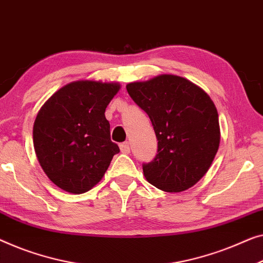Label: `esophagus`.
<instances>
[{
    "mask_svg": "<svg viewBox=\"0 0 263 263\" xmlns=\"http://www.w3.org/2000/svg\"><path fill=\"white\" fill-rule=\"evenodd\" d=\"M120 149L121 152H122L123 154H128L129 152H130V144H129V142H123L120 144Z\"/></svg>",
    "mask_w": 263,
    "mask_h": 263,
    "instance_id": "esophagus-1",
    "label": "esophagus"
}]
</instances>
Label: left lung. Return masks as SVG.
I'll list each match as a JSON object with an SVG mask.
<instances>
[{
  "label": "left lung",
  "instance_id": "1",
  "mask_svg": "<svg viewBox=\"0 0 263 263\" xmlns=\"http://www.w3.org/2000/svg\"><path fill=\"white\" fill-rule=\"evenodd\" d=\"M125 87L149 116L158 139L157 157L143 165L144 178L171 193L192 187L210 168L219 147L218 112L210 96L174 74H159Z\"/></svg>",
  "mask_w": 263,
  "mask_h": 263
}]
</instances>
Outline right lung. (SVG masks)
<instances>
[{
  "instance_id": "obj_1",
  "label": "right lung",
  "mask_w": 263,
  "mask_h": 263,
  "mask_svg": "<svg viewBox=\"0 0 263 263\" xmlns=\"http://www.w3.org/2000/svg\"><path fill=\"white\" fill-rule=\"evenodd\" d=\"M119 83L71 82L55 91L34 121L36 158L49 180L64 191L81 195L101 181L120 152L110 140L105 108Z\"/></svg>"
}]
</instances>
